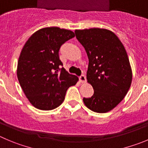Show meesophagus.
Masks as SVG:
<instances>
[{
	"label": "esophagus",
	"instance_id": "obj_1",
	"mask_svg": "<svg viewBox=\"0 0 148 148\" xmlns=\"http://www.w3.org/2000/svg\"><path fill=\"white\" fill-rule=\"evenodd\" d=\"M79 79V82H82V83H84L86 81V77L85 75H81Z\"/></svg>",
	"mask_w": 148,
	"mask_h": 148
}]
</instances>
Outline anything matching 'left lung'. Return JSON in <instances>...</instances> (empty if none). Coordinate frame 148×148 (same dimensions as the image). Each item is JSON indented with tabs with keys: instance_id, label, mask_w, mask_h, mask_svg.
<instances>
[{
	"instance_id": "obj_1",
	"label": "left lung",
	"mask_w": 148,
	"mask_h": 148,
	"mask_svg": "<svg viewBox=\"0 0 148 148\" xmlns=\"http://www.w3.org/2000/svg\"><path fill=\"white\" fill-rule=\"evenodd\" d=\"M75 34L88 55L87 79L94 90L90 98H83L84 103L95 112H107L124 99L132 84L126 51L118 36L107 29L76 30Z\"/></svg>"
}]
</instances>
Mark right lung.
Here are the masks:
<instances>
[{
	"instance_id": "add662e5",
	"label": "right lung",
	"mask_w": 148,
	"mask_h": 148,
	"mask_svg": "<svg viewBox=\"0 0 148 148\" xmlns=\"http://www.w3.org/2000/svg\"><path fill=\"white\" fill-rule=\"evenodd\" d=\"M75 36L71 30L58 27L41 28L25 44L17 63V78L26 97L41 110L57 108L66 90L76 85L78 77L62 67L60 47Z\"/></svg>"
}]
</instances>
